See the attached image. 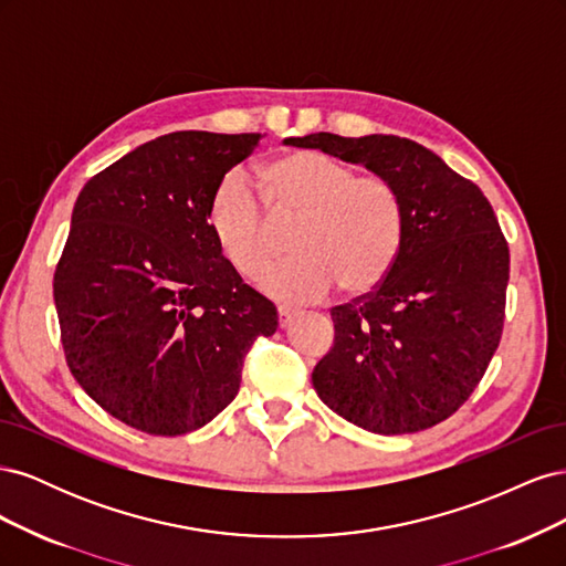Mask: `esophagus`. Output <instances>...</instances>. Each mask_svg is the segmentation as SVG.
I'll return each mask as SVG.
<instances>
[{
    "instance_id": "esophagus-1",
    "label": "esophagus",
    "mask_w": 566,
    "mask_h": 566,
    "mask_svg": "<svg viewBox=\"0 0 566 566\" xmlns=\"http://www.w3.org/2000/svg\"><path fill=\"white\" fill-rule=\"evenodd\" d=\"M293 318H295L293 310H287V306H279V325H281V328H287V325L293 323Z\"/></svg>"
}]
</instances>
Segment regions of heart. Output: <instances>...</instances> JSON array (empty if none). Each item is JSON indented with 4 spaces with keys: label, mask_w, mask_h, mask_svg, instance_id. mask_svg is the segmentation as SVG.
<instances>
[{
    "label": "heart",
    "mask_w": 566,
    "mask_h": 566,
    "mask_svg": "<svg viewBox=\"0 0 566 566\" xmlns=\"http://www.w3.org/2000/svg\"><path fill=\"white\" fill-rule=\"evenodd\" d=\"M260 200L227 175L208 205L221 256L243 279L260 276L277 251V231L296 227L293 263L262 274L260 287L283 302H318L335 285L366 295L397 264L406 238V200L385 175L318 150H295L262 167Z\"/></svg>",
    "instance_id": "heart-1"
}]
</instances>
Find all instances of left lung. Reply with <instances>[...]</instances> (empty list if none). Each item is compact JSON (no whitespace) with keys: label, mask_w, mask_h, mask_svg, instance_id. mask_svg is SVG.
<instances>
[{"label":"left lung","mask_w":566,"mask_h":566,"mask_svg":"<svg viewBox=\"0 0 566 566\" xmlns=\"http://www.w3.org/2000/svg\"><path fill=\"white\" fill-rule=\"evenodd\" d=\"M287 144L361 163L406 200V238L389 276L331 310L335 345L312 373L321 401L375 434H413L451 418L503 335L510 250L491 202L401 136L318 132Z\"/></svg>","instance_id":"left-lung-1"}]
</instances>
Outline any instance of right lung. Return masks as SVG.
I'll return each instance as SVG.
<instances>
[{
  "label": "right lung",
  "mask_w": 566,
  "mask_h": 566,
  "mask_svg": "<svg viewBox=\"0 0 566 566\" xmlns=\"http://www.w3.org/2000/svg\"><path fill=\"white\" fill-rule=\"evenodd\" d=\"M262 134L172 132L94 175L54 273L63 354L80 387L125 424L193 432L241 389L276 306L221 256L217 184Z\"/></svg>",
  "instance_id": "right-lung-1"
}]
</instances>
